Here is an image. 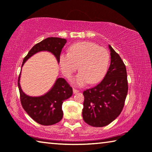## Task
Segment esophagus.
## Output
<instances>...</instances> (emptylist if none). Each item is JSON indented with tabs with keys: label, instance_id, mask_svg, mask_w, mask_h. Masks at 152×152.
Listing matches in <instances>:
<instances>
[{
	"label": "esophagus",
	"instance_id": "1",
	"mask_svg": "<svg viewBox=\"0 0 152 152\" xmlns=\"http://www.w3.org/2000/svg\"><path fill=\"white\" fill-rule=\"evenodd\" d=\"M79 90H77V89H75V88H73V93H78L79 92Z\"/></svg>",
	"mask_w": 152,
	"mask_h": 152
}]
</instances>
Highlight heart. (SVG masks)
Returning <instances> with one entry per match:
<instances>
[{"instance_id":"b5f03b06","label":"heart","mask_w":152,"mask_h":152,"mask_svg":"<svg viewBox=\"0 0 152 152\" xmlns=\"http://www.w3.org/2000/svg\"><path fill=\"white\" fill-rule=\"evenodd\" d=\"M109 61L107 50L92 42L74 43L70 47L69 53H61L59 57L60 69L68 79L79 65L80 72L72 80V84L79 86L99 82L105 75Z\"/></svg>"}]
</instances>
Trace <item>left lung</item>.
I'll return each instance as SVG.
<instances>
[{
  "label": "left lung",
  "instance_id": "1",
  "mask_svg": "<svg viewBox=\"0 0 152 152\" xmlns=\"http://www.w3.org/2000/svg\"><path fill=\"white\" fill-rule=\"evenodd\" d=\"M109 48L111 64L105 77L97 86L83 92V119L95 127L108 125L120 115L128 92L125 65L113 48Z\"/></svg>",
  "mask_w": 152,
  "mask_h": 152
}]
</instances>
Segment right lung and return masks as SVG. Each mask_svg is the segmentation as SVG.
<instances>
[{
    "label": "right lung",
    "mask_w": 152,
    "mask_h": 152,
    "mask_svg": "<svg viewBox=\"0 0 152 152\" xmlns=\"http://www.w3.org/2000/svg\"><path fill=\"white\" fill-rule=\"evenodd\" d=\"M66 43V39L58 37H49L37 43L29 51L23 61L22 66L29 58L41 51L53 54L59 63L61 50ZM19 75L18 87L22 107L26 113L37 123L42 125H52L59 122L63 118L62 104L65 99L72 96V88L64 78H57L52 88L45 95L32 97L23 92L20 85Z\"/></svg>",
    "instance_id": "obj_1"
}]
</instances>
